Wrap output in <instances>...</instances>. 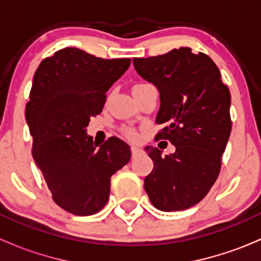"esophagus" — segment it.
Instances as JSON below:
<instances>
[{
    "label": "esophagus",
    "mask_w": 261,
    "mask_h": 261,
    "mask_svg": "<svg viewBox=\"0 0 261 261\" xmlns=\"http://www.w3.org/2000/svg\"><path fill=\"white\" fill-rule=\"evenodd\" d=\"M141 152H143V150L139 146H131V155H133V156H138Z\"/></svg>",
    "instance_id": "esophagus-1"
}]
</instances>
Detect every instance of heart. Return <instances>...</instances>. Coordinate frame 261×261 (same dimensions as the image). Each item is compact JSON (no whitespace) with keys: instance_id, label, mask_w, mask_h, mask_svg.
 Returning <instances> with one entry per match:
<instances>
[{"instance_id":"1","label":"heart","mask_w":261,"mask_h":261,"mask_svg":"<svg viewBox=\"0 0 261 261\" xmlns=\"http://www.w3.org/2000/svg\"><path fill=\"white\" fill-rule=\"evenodd\" d=\"M121 133H122V135L125 136V138L130 139V140H136V139L139 138L138 131L134 127H130V126H123V127L121 128Z\"/></svg>"}]
</instances>
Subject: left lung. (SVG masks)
Here are the masks:
<instances>
[{"instance_id":"1","label":"left lung","mask_w":261,"mask_h":261,"mask_svg":"<svg viewBox=\"0 0 261 261\" xmlns=\"http://www.w3.org/2000/svg\"><path fill=\"white\" fill-rule=\"evenodd\" d=\"M133 62L136 72L159 89L156 123L167 126L155 140L175 146L174 154L165 156L158 147H146L154 168L144 188L158 210H187L206 197L220 174L232 126L230 89L211 58L189 48Z\"/></svg>"}]
</instances>
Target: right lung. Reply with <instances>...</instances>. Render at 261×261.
Segmentation results:
<instances>
[{
	"label": "right lung",
	"mask_w": 261,
	"mask_h": 261,
	"mask_svg": "<svg viewBox=\"0 0 261 261\" xmlns=\"http://www.w3.org/2000/svg\"><path fill=\"white\" fill-rule=\"evenodd\" d=\"M128 58L103 59L77 48L45 58L34 75L25 116L33 158L51 198L67 212L89 216L110 197L111 177L131 158L130 146L110 138L96 149L86 127L99 115L106 92L130 67Z\"/></svg>",
	"instance_id": "1"
}]
</instances>
